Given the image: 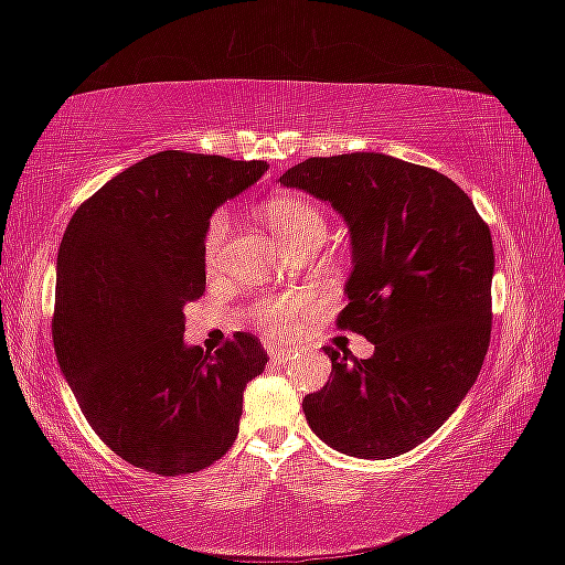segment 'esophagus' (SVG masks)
Returning a JSON list of instances; mask_svg holds the SVG:
<instances>
[{
  "mask_svg": "<svg viewBox=\"0 0 565 565\" xmlns=\"http://www.w3.org/2000/svg\"><path fill=\"white\" fill-rule=\"evenodd\" d=\"M269 359H271L274 363L289 361V359H291V351H289V349H276V347H271V349H269Z\"/></svg>",
  "mask_w": 565,
  "mask_h": 565,
  "instance_id": "1",
  "label": "esophagus"
}]
</instances>
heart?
<instances>
[{
	"label": "heart",
	"instance_id": "b5f03b06",
	"mask_svg": "<svg viewBox=\"0 0 565 565\" xmlns=\"http://www.w3.org/2000/svg\"><path fill=\"white\" fill-rule=\"evenodd\" d=\"M266 224L271 226V232L279 236V242L289 248L303 246L309 242H323L327 236V216H323L321 209L309 202L303 196H279L271 199L264 209ZM228 214L218 212L212 216L206 232H204V259L214 262L216 254L222 252V244L228 234ZM313 306L311 296H284V299L264 301L256 306L254 319L262 329L274 331V333H289L294 329L296 319L301 317L303 311H309Z\"/></svg>",
	"mask_w": 565,
	"mask_h": 565
}]
</instances>
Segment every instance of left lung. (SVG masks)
<instances>
[{"label": "left lung", "mask_w": 565, "mask_h": 565, "mask_svg": "<svg viewBox=\"0 0 565 565\" xmlns=\"http://www.w3.org/2000/svg\"><path fill=\"white\" fill-rule=\"evenodd\" d=\"M349 226L351 274L339 327L374 356L323 351L331 376L303 396L333 451L394 458L424 444L473 386L491 341V232L451 179L379 151L313 157L279 179Z\"/></svg>", "instance_id": "1"}]
</instances>
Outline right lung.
I'll return each instance as SVG.
<instances>
[{
	"label": "right lung",
	"mask_w": 565,
	"mask_h": 565,
	"mask_svg": "<svg viewBox=\"0 0 565 565\" xmlns=\"http://www.w3.org/2000/svg\"><path fill=\"white\" fill-rule=\"evenodd\" d=\"M266 169L159 151L109 179L66 226L56 361L89 426L131 466L194 473L236 441L244 388L266 351L242 331L214 353L189 347L184 306L206 286L209 218Z\"/></svg>",
	"instance_id": "add662e5"
}]
</instances>
